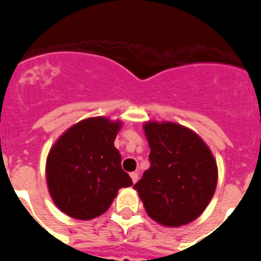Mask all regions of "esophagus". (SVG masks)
<instances>
[{
    "mask_svg": "<svg viewBox=\"0 0 261 261\" xmlns=\"http://www.w3.org/2000/svg\"><path fill=\"white\" fill-rule=\"evenodd\" d=\"M130 177H132L133 183H137V181H138V174H137V172H130Z\"/></svg>",
    "mask_w": 261,
    "mask_h": 261,
    "instance_id": "34e87169",
    "label": "esophagus"
}]
</instances>
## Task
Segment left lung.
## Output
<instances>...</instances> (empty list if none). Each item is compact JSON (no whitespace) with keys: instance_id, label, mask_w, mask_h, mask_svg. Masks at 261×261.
<instances>
[{"instance_id":"left-lung-1","label":"left lung","mask_w":261,"mask_h":261,"mask_svg":"<svg viewBox=\"0 0 261 261\" xmlns=\"http://www.w3.org/2000/svg\"><path fill=\"white\" fill-rule=\"evenodd\" d=\"M150 167L135 184L149 216L163 226L196 220L216 191L217 165L209 147L191 129L174 123L144 125Z\"/></svg>"}]
</instances>
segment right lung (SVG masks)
Here are the masks:
<instances>
[{
	"instance_id": "1",
	"label": "right lung",
	"mask_w": 261,
	"mask_h": 261,
	"mask_svg": "<svg viewBox=\"0 0 261 261\" xmlns=\"http://www.w3.org/2000/svg\"><path fill=\"white\" fill-rule=\"evenodd\" d=\"M119 129L120 121L91 117L69 128L53 145L47 183L60 211L91 220L110 208L120 188L132 186L114 145Z\"/></svg>"
}]
</instances>
